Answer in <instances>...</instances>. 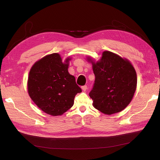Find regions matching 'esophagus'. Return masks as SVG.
<instances>
[{
	"label": "esophagus",
	"instance_id": "1",
	"mask_svg": "<svg viewBox=\"0 0 160 160\" xmlns=\"http://www.w3.org/2000/svg\"><path fill=\"white\" fill-rule=\"evenodd\" d=\"M81 89H83V91H85L87 89H88V86L87 85H84V86H82L81 87Z\"/></svg>",
	"mask_w": 160,
	"mask_h": 160
}]
</instances>
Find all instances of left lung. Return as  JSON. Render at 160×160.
I'll list each match as a JSON object with an SVG mask.
<instances>
[{
    "mask_svg": "<svg viewBox=\"0 0 160 160\" xmlns=\"http://www.w3.org/2000/svg\"><path fill=\"white\" fill-rule=\"evenodd\" d=\"M95 76L89 96L93 107L107 115L123 110L132 101L137 88V75L132 64L112 52H103L95 62L88 57Z\"/></svg>",
    "mask_w": 160,
    "mask_h": 160,
    "instance_id": "obj_1",
    "label": "left lung"
}]
</instances>
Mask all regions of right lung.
<instances>
[{"mask_svg": "<svg viewBox=\"0 0 160 160\" xmlns=\"http://www.w3.org/2000/svg\"><path fill=\"white\" fill-rule=\"evenodd\" d=\"M71 58L64 62L58 53H52L35 62L29 72L27 89L38 108L52 116L63 114L74 103L75 95L81 89L74 76L69 74Z\"/></svg>", "mask_w": 160, "mask_h": 160, "instance_id": "obj_1", "label": "right lung"}]
</instances>
